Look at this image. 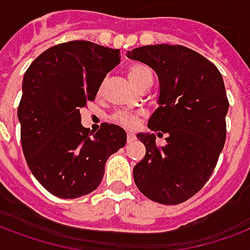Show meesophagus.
Instances as JSON below:
<instances>
[{
	"label": "esophagus",
	"instance_id": "esophagus-1",
	"mask_svg": "<svg viewBox=\"0 0 250 250\" xmlns=\"http://www.w3.org/2000/svg\"><path fill=\"white\" fill-rule=\"evenodd\" d=\"M127 140H128V143H130V142H134L135 135L132 134V132H127Z\"/></svg>",
	"mask_w": 250,
	"mask_h": 250
}]
</instances>
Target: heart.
<instances>
[{
    "mask_svg": "<svg viewBox=\"0 0 250 250\" xmlns=\"http://www.w3.org/2000/svg\"><path fill=\"white\" fill-rule=\"evenodd\" d=\"M127 74H128V78H130L131 83L138 90L143 84H146V83H152V74L143 64H131L128 70H127ZM102 87H103V84H102ZM140 119H142V114L136 112V111H116L115 114L112 115V120L115 122L116 125H123V127H127V128L136 127V125H139Z\"/></svg>",
    "mask_w": 250,
    "mask_h": 250,
    "instance_id": "heart-1",
    "label": "heart"
}]
</instances>
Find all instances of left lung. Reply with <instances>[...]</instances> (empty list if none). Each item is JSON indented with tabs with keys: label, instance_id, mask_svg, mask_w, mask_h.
Returning a JSON list of instances; mask_svg holds the SVG:
<instances>
[{
	"label": "left lung",
	"instance_id": "1",
	"mask_svg": "<svg viewBox=\"0 0 250 250\" xmlns=\"http://www.w3.org/2000/svg\"><path fill=\"white\" fill-rule=\"evenodd\" d=\"M128 57L155 70L160 82L158 110L139 134L146 156L134 167L142 193L160 204H182L208 182L227 139L229 102L219 68L195 50L182 45L142 46Z\"/></svg>",
	"mask_w": 250,
	"mask_h": 250
}]
</instances>
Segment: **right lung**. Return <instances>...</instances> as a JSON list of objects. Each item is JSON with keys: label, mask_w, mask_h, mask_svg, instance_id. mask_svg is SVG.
Listing matches in <instances>:
<instances>
[{"label": "right lung", "mask_w": 250, "mask_h": 250, "mask_svg": "<svg viewBox=\"0 0 250 250\" xmlns=\"http://www.w3.org/2000/svg\"><path fill=\"white\" fill-rule=\"evenodd\" d=\"M120 50L90 41L59 43L37 57L23 77L18 104L22 151L31 173L61 199L95 191L107 159L127 142L125 132L103 123L94 134L81 125V107L95 101Z\"/></svg>", "instance_id": "add662e5"}]
</instances>
